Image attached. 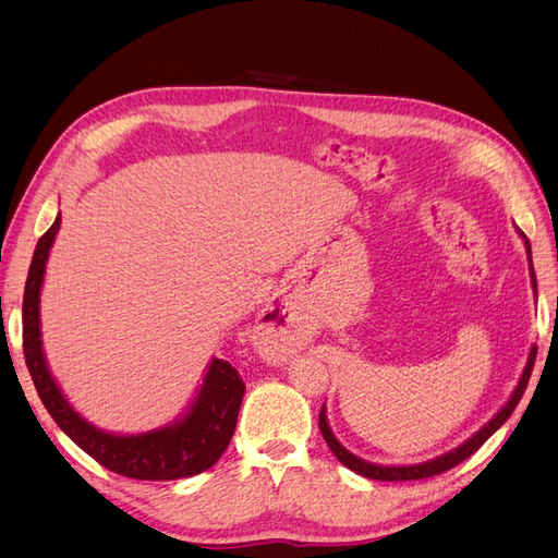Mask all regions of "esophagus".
Returning <instances> with one entry per match:
<instances>
[{
    "label": "esophagus",
    "mask_w": 558,
    "mask_h": 558,
    "mask_svg": "<svg viewBox=\"0 0 558 558\" xmlns=\"http://www.w3.org/2000/svg\"><path fill=\"white\" fill-rule=\"evenodd\" d=\"M283 310L279 307H267L260 320V344L263 351L267 353L272 361H283L289 356V351L293 347L295 335H291V330L283 326Z\"/></svg>",
    "instance_id": "1"
}]
</instances>
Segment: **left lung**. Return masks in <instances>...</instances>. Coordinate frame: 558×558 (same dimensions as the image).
<instances>
[{
  "label": "left lung",
  "mask_w": 558,
  "mask_h": 558,
  "mask_svg": "<svg viewBox=\"0 0 558 558\" xmlns=\"http://www.w3.org/2000/svg\"><path fill=\"white\" fill-rule=\"evenodd\" d=\"M517 230H519V228H517ZM519 234H521V240H523V246H526L529 269H531V286H533L535 298H537V281H535V269H533V258H531V242L526 240V234H523L521 230H519ZM535 353H537V347H531L526 367H523V375H521V379H519V384H517V388H514V393L510 396L508 402L502 404L500 412H498L492 421H488L486 426H482L475 435L468 437V440H465L463 445H459V447L447 451V453H442V456H437V459H433V461L416 463V465H379V463H369V461L359 459L356 453H351L349 449H344V447L340 445V440H337V437L332 435V430H330V426H328V418H326V404H324V408H320V412H318V428H320V433H324V440L328 442L330 451L337 456V461H340L342 465H347L349 470L359 472V475H363V477H367V480L404 482V480H426V477H433V475H440V472L451 470L453 465H459L461 461H465L468 456L475 453V451L488 440V437H492V435L505 424V421L510 418V414L514 412V408L519 404L523 391H526V386H529V379H531V373H533V365H535Z\"/></svg>",
  "instance_id": "8db88e82"
}]
</instances>
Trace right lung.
Masks as SVG:
<instances>
[{
  "label": "right lung",
  "mask_w": 558,
  "mask_h": 558,
  "mask_svg": "<svg viewBox=\"0 0 558 558\" xmlns=\"http://www.w3.org/2000/svg\"><path fill=\"white\" fill-rule=\"evenodd\" d=\"M60 230V216L37 242L35 256L25 281L23 295V351L25 363L37 386V393L56 424L88 456L111 472L132 480H181L209 470L228 449L234 426H238L240 404L244 398V381L228 361L214 359L189 412L174 424L140 433L116 435L93 426L83 418L60 386L50 375L41 349L39 295L46 275L50 246Z\"/></svg>",
  "instance_id": "right-lung-1"
}]
</instances>
